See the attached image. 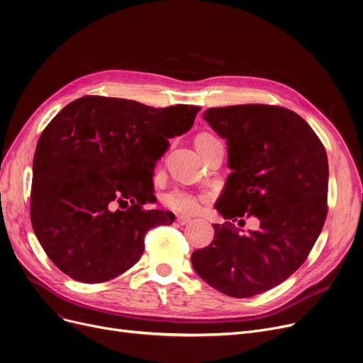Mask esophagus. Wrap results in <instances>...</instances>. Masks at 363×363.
Returning <instances> with one entry per match:
<instances>
[{
  "label": "esophagus",
  "instance_id": "obj_1",
  "mask_svg": "<svg viewBox=\"0 0 363 363\" xmlns=\"http://www.w3.org/2000/svg\"><path fill=\"white\" fill-rule=\"evenodd\" d=\"M177 222H178L179 225H186V223L191 222V219L186 218V216H178V218H177Z\"/></svg>",
  "mask_w": 363,
  "mask_h": 363
}]
</instances>
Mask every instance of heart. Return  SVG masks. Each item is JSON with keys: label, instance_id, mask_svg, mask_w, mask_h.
I'll return each mask as SVG.
<instances>
[{"label": "heart", "instance_id": "heart-1", "mask_svg": "<svg viewBox=\"0 0 363 363\" xmlns=\"http://www.w3.org/2000/svg\"><path fill=\"white\" fill-rule=\"evenodd\" d=\"M215 140H218V138L215 135H212V133L204 132V133H200V135H197L196 145L200 150V148L206 147L207 144H211ZM203 199H204L203 196H199L196 193L188 191V189L174 188L163 196L162 201L167 208H170V211H174L177 213H182V215H191V213H196L199 211Z\"/></svg>", "mask_w": 363, "mask_h": 363}]
</instances>
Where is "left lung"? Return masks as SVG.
<instances>
[{"label": "left lung", "mask_w": 363, "mask_h": 363, "mask_svg": "<svg viewBox=\"0 0 363 363\" xmlns=\"http://www.w3.org/2000/svg\"><path fill=\"white\" fill-rule=\"evenodd\" d=\"M228 144L233 174L215 207L223 219L261 226L240 233L215 223L213 241L196 250V272L218 291L245 298L268 291L308 259L328 213V159L315 130L279 106L242 104L203 114Z\"/></svg>", "instance_id": "left-lung-1"}]
</instances>
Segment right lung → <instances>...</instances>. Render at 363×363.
<instances>
[{"instance_id":"right-lung-1","label":"right lung","mask_w":363,"mask_h":363,"mask_svg":"<svg viewBox=\"0 0 363 363\" xmlns=\"http://www.w3.org/2000/svg\"><path fill=\"white\" fill-rule=\"evenodd\" d=\"M199 110L86 95L47 125L33 156L30 220L57 268L99 284L140 260L151 228L175 220L144 208L156 201L152 169Z\"/></svg>"}]
</instances>
